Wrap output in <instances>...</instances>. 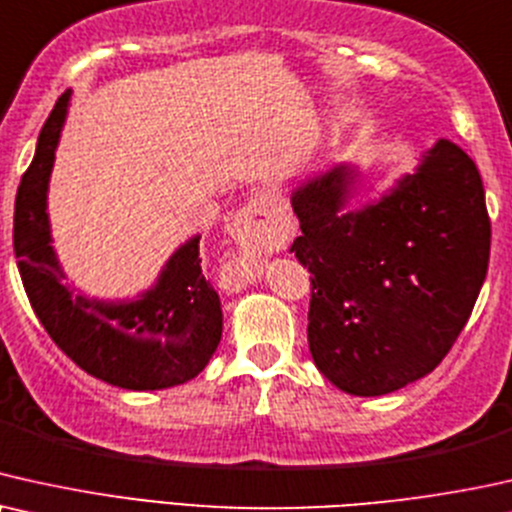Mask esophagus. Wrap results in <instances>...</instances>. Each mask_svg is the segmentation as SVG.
Returning <instances> with one entry per match:
<instances>
[{"label":"esophagus","instance_id":"1","mask_svg":"<svg viewBox=\"0 0 512 512\" xmlns=\"http://www.w3.org/2000/svg\"><path fill=\"white\" fill-rule=\"evenodd\" d=\"M229 234L238 245L248 250H260L264 245L276 243L281 227H278V206L274 196L262 194L250 203H245L234 215V220H231ZM257 271H260V267H257L255 257H241V260L231 264L229 285L245 288V285L255 281Z\"/></svg>","mask_w":512,"mask_h":512}]
</instances>
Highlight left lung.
<instances>
[{"label": "left lung", "instance_id": "obj_1", "mask_svg": "<svg viewBox=\"0 0 512 512\" xmlns=\"http://www.w3.org/2000/svg\"><path fill=\"white\" fill-rule=\"evenodd\" d=\"M346 166L292 194L311 271L309 351L351 395H384L426 377L468 323L489 267L492 222L473 159L438 140L384 199L346 210Z\"/></svg>", "mask_w": 512, "mask_h": 512}]
</instances>
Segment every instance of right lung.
<instances>
[{"mask_svg": "<svg viewBox=\"0 0 512 512\" xmlns=\"http://www.w3.org/2000/svg\"><path fill=\"white\" fill-rule=\"evenodd\" d=\"M70 91L42 126L37 152L20 177L13 210V250L39 323L81 370L128 391H156L194 379L220 344L222 309L201 274L199 236L163 267L152 290L133 302L72 297L51 248L46 192Z\"/></svg>", "mask_w": 512, "mask_h": 512, "instance_id": "obj_1", "label": "right lung"}]
</instances>
